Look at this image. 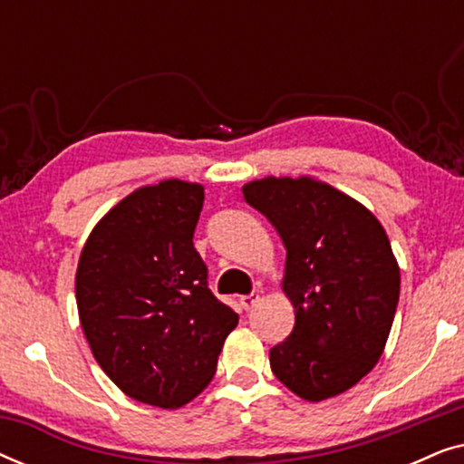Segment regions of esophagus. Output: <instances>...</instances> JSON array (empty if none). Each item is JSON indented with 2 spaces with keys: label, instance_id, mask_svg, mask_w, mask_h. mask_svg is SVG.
<instances>
[{
  "label": "esophagus",
  "instance_id": "34e87169",
  "mask_svg": "<svg viewBox=\"0 0 464 464\" xmlns=\"http://www.w3.org/2000/svg\"><path fill=\"white\" fill-rule=\"evenodd\" d=\"M257 302H259V295L257 294H249V295L240 297V306H243L245 310H251Z\"/></svg>",
  "mask_w": 464,
  "mask_h": 464
}]
</instances>
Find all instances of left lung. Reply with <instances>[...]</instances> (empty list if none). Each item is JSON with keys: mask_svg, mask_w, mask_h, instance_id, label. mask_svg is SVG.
Returning a JSON list of instances; mask_svg holds the SVG:
<instances>
[{"mask_svg": "<svg viewBox=\"0 0 464 464\" xmlns=\"http://www.w3.org/2000/svg\"><path fill=\"white\" fill-rule=\"evenodd\" d=\"M243 194L287 249L295 325L270 348L272 372L306 401L340 395L373 370L395 319L401 278L389 237L361 202L310 177H266Z\"/></svg>", "mask_w": 464, "mask_h": 464, "instance_id": "8db88e82", "label": "left lung"}]
</instances>
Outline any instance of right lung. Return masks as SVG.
Listing matches in <instances>:
<instances>
[{
	"label": "right lung",
	"instance_id": "1",
	"mask_svg": "<svg viewBox=\"0 0 464 464\" xmlns=\"http://www.w3.org/2000/svg\"><path fill=\"white\" fill-rule=\"evenodd\" d=\"M202 202L205 188L181 179L135 189L94 226L75 272L80 323L101 370L164 410L211 382L238 325L194 249Z\"/></svg>",
	"mask_w": 464,
	"mask_h": 464
}]
</instances>
